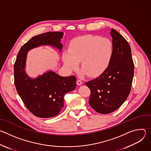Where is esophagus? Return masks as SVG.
<instances>
[{
    "mask_svg": "<svg viewBox=\"0 0 151 151\" xmlns=\"http://www.w3.org/2000/svg\"><path fill=\"white\" fill-rule=\"evenodd\" d=\"M76 83H77V84H78V85H82V84L83 83V82H82L80 79H79L77 80Z\"/></svg>",
    "mask_w": 151,
    "mask_h": 151,
    "instance_id": "34e87169",
    "label": "esophagus"
}]
</instances>
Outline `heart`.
<instances>
[{"instance_id": "heart-1", "label": "heart", "mask_w": 151, "mask_h": 151, "mask_svg": "<svg viewBox=\"0 0 151 151\" xmlns=\"http://www.w3.org/2000/svg\"><path fill=\"white\" fill-rule=\"evenodd\" d=\"M114 52L112 41L107 37L87 35L73 39L68 53L63 55L65 65L70 69L80 66L83 74L96 76L103 73L109 66Z\"/></svg>"}]
</instances>
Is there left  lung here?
<instances>
[{
	"mask_svg": "<svg viewBox=\"0 0 151 151\" xmlns=\"http://www.w3.org/2000/svg\"><path fill=\"white\" fill-rule=\"evenodd\" d=\"M111 35L114 52L109 66L100 76L85 82L91 91L90 105L101 114L112 112L123 104L130 93L134 75L130 46L115 29Z\"/></svg>",
	"mask_w": 151,
	"mask_h": 151,
	"instance_id": "left-lung-1",
	"label": "left lung"
}]
</instances>
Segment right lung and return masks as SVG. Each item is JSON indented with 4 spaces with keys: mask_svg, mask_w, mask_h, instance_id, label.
Here are the masks:
<instances>
[{
    "mask_svg": "<svg viewBox=\"0 0 151 151\" xmlns=\"http://www.w3.org/2000/svg\"><path fill=\"white\" fill-rule=\"evenodd\" d=\"M63 32H50L32 37L19 51L14 63V83L27 109L39 118L57 115L64 106V96L76 88L75 76L62 77L48 72L37 79L29 78L24 67L27 51L42 45H50L61 50Z\"/></svg>",
    "mask_w": 151,
    "mask_h": 151,
    "instance_id": "1",
    "label": "right lung"
}]
</instances>
